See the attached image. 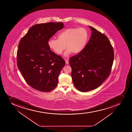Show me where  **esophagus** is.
I'll list each match as a JSON object with an SVG mask.
<instances>
[{"instance_id": "1", "label": "esophagus", "mask_w": 132, "mask_h": 132, "mask_svg": "<svg viewBox=\"0 0 132 132\" xmlns=\"http://www.w3.org/2000/svg\"><path fill=\"white\" fill-rule=\"evenodd\" d=\"M64 60H65L66 64H69V61H68V59H65Z\"/></svg>"}]
</instances>
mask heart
<instances>
[{
    "instance_id": "1",
    "label": "heart",
    "mask_w": 132,
    "mask_h": 132,
    "mask_svg": "<svg viewBox=\"0 0 132 132\" xmlns=\"http://www.w3.org/2000/svg\"><path fill=\"white\" fill-rule=\"evenodd\" d=\"M89 37V32L85 28H69L59 33L57 39H49L48 45L49 48L57 55L62 54L65 46L67 50L64 53L65 56L71 52L77 54L84 48Z\"/></svg>"
}]
</instances>
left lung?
<instances>
[{
	"instance_id": "1",
	"label": "left lung",
	"mask_w": 132,
	"mask_h": 132,
	"mask_svg": "<svg viewBox=\"0 0 132 132\" xmlns=\"http://www.w3.org/2000/svg\"><path fill=\"white\" fill-rule=\"evenodd\" d=\"M92 34L82 51L70 58L71 76L76 89L86 92L100 86L109 76L114 59L112 46L108 38L89 26Z\"/></svg>"
}]
</instances>
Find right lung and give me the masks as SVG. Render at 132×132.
I'll return each mask as SVG.
<instances>
[{"instance_id":"add662e5","label":"right lung","mask_w":132,"mask_h":132,"mask_svg":"<svg viewBox=\"0 0 132 132\" xmlns=\"http://www.w3.org/2000/svg\"><path fill=\"white\" fill-rule=\"evenodd\" d=\"M64 27L61 22L35 24L20 41L17 66L28 84L36 90L48 92L57 85L59 75L65 62L51 51L48 42Z\"/></svg>"}]
</instances>
